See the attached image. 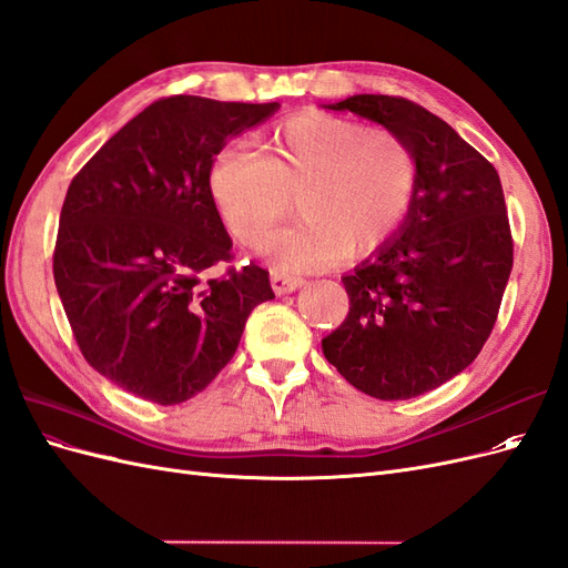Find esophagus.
I'll use <instances>...</instances> for the list:
<instances>
[{
    "instance_id": "1",
    "label": "esophagus",
    "mask_w": 568,
    "mask_h": 568,
    "mask_svg": "<svg viewBox=\"0 0 568 568\" xmlns=\"http://www.w3.org/2000/svg\"><path fill=\"white\" fill-rule=\"evenodd\" d=\"M270 280H272V288H274V294H277V296L294 294L296 288H301V286L305 284L301 277H294V274H286V272H282V270H272Z\"/></svg>"
}]
</instances>
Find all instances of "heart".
I'll return each mask as SVG.
<instances>
[{
  "mask_svg": "<svg viewBox=\"0 0 568 568\" xmlns=\"http://www.w3.org/2000/svg\"><path fill=\"white\" fill-rule=\"evenodd\" d=\"M417 186V153L400 134L324 113L291 118L265 156L230 144L211 170L217 213L242 244L261 242L296 194L303 217L263 242V253L286 272L329 267L348 251H379L403 230Z\"/></svg>",
  "mask_w": 568,
  "mask_h": 568,
  "instance_id": "heart-1",
  "label": "heart"
}]
</instances>
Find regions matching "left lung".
<instances>
[{
  "instance_id": "1",
  "label": "left lung",
  "mask_w": 568,
  "mask_h": 568,
  "mask_svg": "<svg viewBox=\"0 0 568 568\" xmlns=\"http://www.w3.org/2000/svg\"><path fill=\"white\" fill-rule=\"evenodd\" d=\"M351 111L400 134L419 186L403 230L343 274L348 317L322 338L338 374L379 400H407L467 369L484 348L511 272V232L497 170L426 109L353 94Z\"/></svg>"
}]
</instances>
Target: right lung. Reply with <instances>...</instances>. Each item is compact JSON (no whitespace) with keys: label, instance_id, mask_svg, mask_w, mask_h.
Wrapping results in <instances>:
<instances>
[{"label":"right lung","instance_id":"1","mask_svg":"<svg viewBox=\"0 0 568 568\" xmlns=\"http://www.w3.org/2000/svg\"><path fill=\"white\" fill-rule=\"evenodd\" d=\"M280 111L178 94L120 128L73 178L54 282L84 359L142 400L178 405L236 353L255 305L274 298L255 263L205 280L232 239L211 168L232 136Z\"/></svg>","mask_w":568,"mask_h":568}]
</instances>
